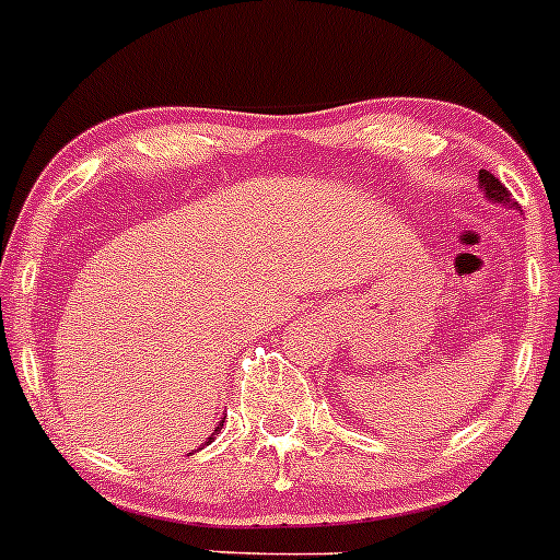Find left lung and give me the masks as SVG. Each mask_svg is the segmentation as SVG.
Segmentation results:
<instances>
[{"label": "left lung", "instance_id": "obj_1", "mask_svg": "<svg viewBox=\"0 0 560 560\" xmlns=\"http://www.w3.org/2000/svg\"><path fill=\"white\" fill-rule=\"evenodd\" d=\"M479 186L492 205H509V208H517V202H512V194H509L506 188H503V183L498 180L495 175H490L487 170L479 172Z\"/></svg>", "mask_w": 560, "mask_h": 560}]
</instances>
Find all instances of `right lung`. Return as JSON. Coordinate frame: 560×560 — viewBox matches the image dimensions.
Wrapping results in <instances>:
<instances>
[{
    "label": "right lung",
    "mask_w": 560,
    "mask_h": 560,
    "mask_svg": "<svg viewBox=\"0 0 560 560\" xmlns=\"http://www.w3.org/2000/svg\"><path fill=\"white\" fill-rule=\"evenodd\" d=\"M224 418H226V416H224ZM221 427H224V421H219V424H215L213 435H210V438H208V441H205V443H213V438H215V435H219V432H221Z\"/></svg>",
    "instance_id": "add662e5"
}]
</instances>
